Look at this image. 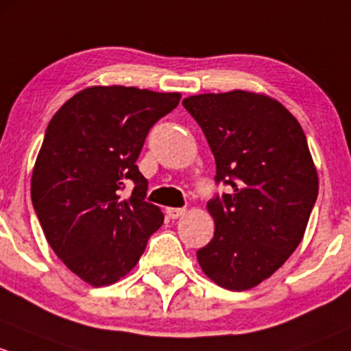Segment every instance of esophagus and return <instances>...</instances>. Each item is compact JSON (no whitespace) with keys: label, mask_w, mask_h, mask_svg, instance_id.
Instances as JSON below:
<instances>
[{"label":"esophagus","mask_w":351,"mask_h":351,"mask_svg":"<svg viewBox=\"0 0 351 351\" xmlns=\"http://www.w3.org/2000/svg\"><path fill=\"white\" fill-rule=\"evenodd\" d=\"M165 215H167L171 219H177V218H180V216L186 215V209H182V208H167V209H165Z\"/></svg>","instance_id":"obj_1"}]
</instances>
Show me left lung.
<instances>
[{
    "instance_id": "8db88e82",
    "label": "left lung",
    "mask_w": 351,
    "mask_h": 351,
    "mask_svg": "<svg viewBox=\"0 0 351 351\" xmlns=\"http://www.w3.org/2000/svg\"><path fill=\"white\" fill-rule=\"evenodd\" d=\"M202 128L216 182L231 194L208 202L215 237L197 250L202 272L219 287L248 291L298 248L319 179L302 126L274 97L233 89L182 101Z\"/></svg>"
}]
</instances>
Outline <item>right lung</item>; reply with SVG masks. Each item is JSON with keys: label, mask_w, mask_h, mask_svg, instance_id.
Returning a JSON list of instances; mask_svg holds the SVG:
<instances>
[{"label": "right lung", "mask_w": 351, "mask_h": 351, "mask_svg": "<svg viewBox=\"0 0 351 351\" xmlns=\"http://www.w3.org/2000/svg\"><path fill=\"white\" fill-rule=\"evenodd\" d=\"M180 93L89 86L47 126L32 172V202L53 254L93 287L111 285L138 263L164 223L145 201L136 167L149 130L179 104ZM135 183L128 198L121 189Z\"/></svg>", "instance_id": "1"}]
</instances>
